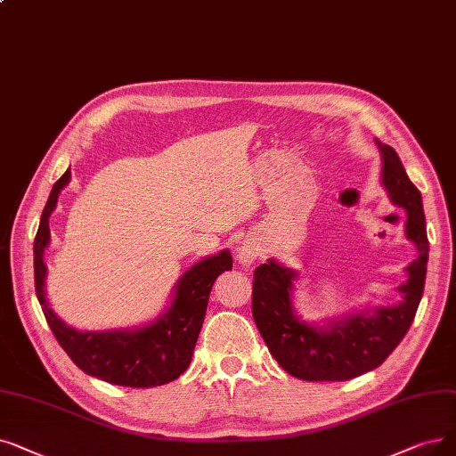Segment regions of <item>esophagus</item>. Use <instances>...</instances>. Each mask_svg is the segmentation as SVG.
I'll return each mask as SVG.
<instances>
[{
    "instance_id": "34e87169",
    "label": "esophagus",
    "mask_w": 456,
    "mask_h": 456,
    "mask_svg": "<svg viewBox=\"0 0 456 456\" xmlns=\"http://www.w3.org/2000/svg\"><path fill=\"white\" fill-rule=\"evenodd\" d=\"M256 256H259V246L251 240H246L240 248H239V259L244 265H251Z\"/></svg>"
}]
</instances>
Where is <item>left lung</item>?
Here are the masks:
<instances>
[{"mask_svg":"<svg viewBox=\"0 0 456 456\" xmlns=\"http://www.w3.org/2000/svg\"><path fill=\"white\" fill-rule=\"evenodd\" d=\"M382 184L391 201L406 208V236L418 246V259L406 266L399 287L403 302L376 307L372 314H348L328 326L302 322L292 309L296 270L270 259L255 268L251 311L270 354L289 374L309 382H343L382 365L410 330L421 302L428 261V239L419 190L411 184L399 154L382 145Z\"/></svg>","mask_w":456,"mask_h":456,"instance_id":"obj_1","label":"left lung"}]
</instances>
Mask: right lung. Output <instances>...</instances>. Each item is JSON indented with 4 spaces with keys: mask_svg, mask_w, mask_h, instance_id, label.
<instances>
[{
    "mask_svg": "<svg viewBox=\"0 0 456 456\" xmlns=\"http://www.w3.org/2000/svg\"><path fill=\"white\" fill-rule=\"evenodd\" d=\"M69 181L70 169L50 191L33 246L37 298L55 339L84 372L115 386L154 387L179 379L191 362L216 277L232 268L231 253L224 249L193 265L176 281L171 307L151 324L135 330L77 331L48 307L45 290L46 265L43 255L50 242L48 217L57 205L59 191Z\"/></svg>",
    "mask_w": 456,
    "mask_h": 456,
    "instance_id": "add662e5",
    "label": "right lung"
}]
</instances>
